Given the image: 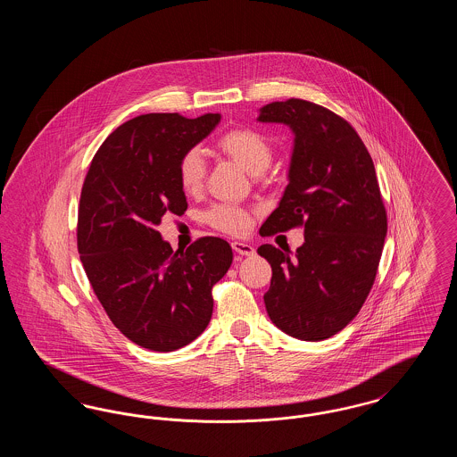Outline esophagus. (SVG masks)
Segmentation results:
<instances>
[{"instance_id":"1","label":"esophagus","mask_w":457,"mask_h":457,"mask_svg":"<svg viewBox=\"0 0 457 457\" xmlns=\"http://www.w3.org/2000/svg\"><path fill=\"white\" fill-rule=\"evenodd\" d=\"M231 246H233V250H235L237 253L245 255V257H250V255L255 253V248H253L252 245H248V243H243V241H233Z\"/></svg>"}]
</instances>
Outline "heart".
I'll use <instances>...</instances> for the list:
<instances>
[{"mask_svg": "<svg viewBox=\"0 0 457 457\" xmlns=\"http://www.w3.org/2000/svg\"><path fill=\"white\" fill-rule=\"evenodd\" d=\"M218 149L252 174L263 173L270 166L274 155L270 140L253 129H235L224 133L218 140ZM178 181L185 194H200L205 181V161L200 151L190 149L181 155ZM207 222L219 231L243 235L252 226V214L237 205H216L207 212Z\"/></svg>", "mask_w": 457, "mask_h": 457, "instance_id": "1", "label": "heart"}]
</instances>
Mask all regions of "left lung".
<instances>
[{"mask_svg":"<svg viewBox=\"0 0 457 457\" xmlns=\"http://www.w3.org/2000/svg\"><path fill=\"white\" fill-rule=\"evenodd\" d=\"M257 121L295 135L289 183L261 235L304 226L295 255L272 245L257 250L272 267L265 308L287 336L324 341L358 315L377 276L387 214L375 166L348 121L310 101L270 103Z\"/></svg>","mask_w":457,"mask_h":457,"instance_id":"8db88e82","label":"left lung"}]
</instances>
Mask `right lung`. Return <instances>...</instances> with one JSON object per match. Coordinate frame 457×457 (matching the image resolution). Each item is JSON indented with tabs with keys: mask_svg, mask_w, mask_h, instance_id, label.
I'll list each match as a JSON object with an SVG mask.
<instances>
[{
	"mask_svg": "<svg viewBox=\"0 0 457 457\" xmlns=\"http://www.w3.org/2000/svg\"><path fill=\"white\" fill-rule=\"evenodd\" d=\"M220 121L178 112L137 116L109 135L88 168L77 245L90 286L131 343L168 353L196 339L212 317V286L233 262L228 241L205 237L173 252L157 226L188 204L178 181L181 155Z\"/></svg>",
	"mask_w": 457,
	"mask_h": 457,
	"instance_id": "1",
	"label": "right lung"
}]
</instances>
